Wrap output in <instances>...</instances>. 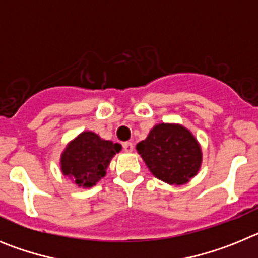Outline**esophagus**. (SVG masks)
I'll return each instance as SVG.
<instances>
[{"mask_svg":"<svg viewBox=\"0 0 258 258\" xmlns=\"http://www.w3.org/2000/svg\"><path fill=\"white\" fill-rule=\"evenodd\" d=\"M122 149L125 152H132L134 150V146L132 142H124L122 143Z\"/></svg>","mask_w":258,"mask_h":258,"instance_id":"obj_1","label":"esophagus"}]
</instances>
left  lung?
Segmentation results:
<instances>
[{"mask_svg": "<svg viewBox=\"0 0 258 258\" xmlns=\"http://www.w3.org/2000/svg\"><path fill=\"white\" fill-rule=\"evenodd\" d=\"M136 149L150 172L165 183H187L202 166V147L194 134L181 124L155 125Z\"/></svg>", "mask_w": 258, "mask_h": 258, "instance_id": "8db88e82", "label": "left lung"}]
</instances>
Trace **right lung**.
<instances>
[{"label":"right lung","instance_id":"1","mask_svg":"<svg viewBox=\"0 0 258 258\" xmlns=\"http://www.w3.org/2000/svg\"><path fill=\"white\" fill-rule=\"evenodd\" d=\"M121 145L106 141L94 132H83L67 143L60 155V170L76 186L89 188L106 175Z\"/></svg>","mask_w":258,"mask_h":258}]
</instances>
